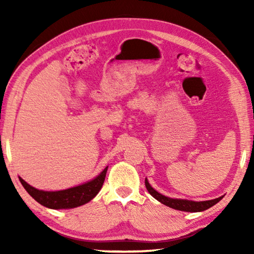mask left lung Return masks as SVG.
I'll use <instances>...</instances> for the list:
<instances>
[{"label": "left lung", "mask_w": 254, "mask_h": 254, "mask_svg": "<svg viewBox=\"0 0 254 254\" xmlns=\"http://www.w3.org/2000/svg\"><path fill=\"white\" fill-rule=\"evenodd\" d=\"M145 187H147L148 191L150 192V195L154 197L158 201H160L161 204L168 206V207H171L174 209L177 210H182V212H203L205 209H208L209 207H212L213 205L217 204L223 197L221 196L218 198L215 199H210V200H204V201H195V200H188V199H180V198H170V197H167L165 195L158 192L156 189H153L151 187V185L149 184L148 179L145 178Z\"/></svg>", "instance_id": "8db88e82"}]
</instances>
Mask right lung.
<instances>
[{
  "label": "right lung",
  "instance_id": "obj_1",
  "mask_svg": "<svg viewBox=\"0 0 254 254\" xmlns=\"http://www.w3.org/2000/svg\"><path fill=\"white\" fill-rule=\"evenodd\" d=\"M107 168L109 167H106L100 175L87 183L57 191L40 190V189L30 186L21 177H19V179L29 195L45 207L51 209H69L88 203L98 194L104 184Z\"/></svg>",
  "mask_w": 254,
  "mask_h": 254
}]
</instances>
